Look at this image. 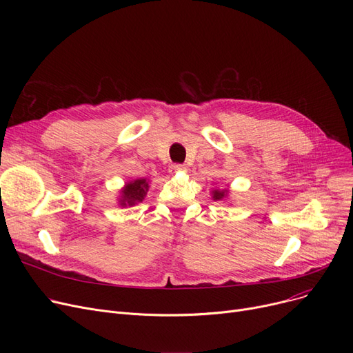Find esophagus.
Segmentation results:
<instances>
[{"instance_id": "esophagus-1", "label": "esophagus", "mask_w": 353, "mask_h": 353, "mask_svg": "<svg viewBox=\"0 0 353 353\" xmlns=\"http://www.w3.org/2000/svg\"><path fill=\"white\" fill-rule=\"evenodd\" d=\"M169 172H170L172 174L180 173V172H186V167L181 165V164H172V165H170V169H169Z\"/></svg>"}]
</instances>
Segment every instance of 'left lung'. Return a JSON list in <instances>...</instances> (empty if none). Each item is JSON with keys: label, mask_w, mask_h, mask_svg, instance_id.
Masks as SVG:
<instances>
[{"label": "left lung", "mask_w": 353, "mask_h": 353, "mask_svg": "<svg viewBox=\"0 0 353 353\" xmlns=\"http://www.w3.org/2000/svg\"><path fill=\"white\" fill-rule=\"evenodd\" d=\"M229 194H230L229 189H214V190H212V199L214 201H225V200H228Z\"/></svg>", "instance_id": "left-lung-1"}]
</instances>
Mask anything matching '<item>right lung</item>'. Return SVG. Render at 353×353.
Returning <instances> with one entry per match:
<instances>
[{"label":"right lung","mask_w":353,"mask_h":353,"mask_svg":"<svg viewBox=\"0 0 353 353\" xmlns=\"http://www.w3.org/2000/svg\"><path fill=\"white\" fill-rule=\"evenodd\" d=\"M148 180L147 179H134L124 183V186L119 192V206L121 208H132L137 203L143 201L148 192Z\"/></svg>","instance_id":"obj_1"}]
</instances>
